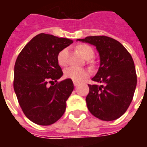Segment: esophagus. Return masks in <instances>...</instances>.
<instances>
[{"mask_svg": "<svg viewBox=\"0 0 147 147\" xmlns=\"http://www.w3.org/2000/svg\"><path fill=\"white\" fill-rule=\"evenodd\" d=\"M73 84L75 86H77V85H78V82H75V81H73Z\"/></svg>", "mask_w": 147, "mask_h": 147, "instance_id": "esophagus-1", "label": "esophagus"}]
</instances>
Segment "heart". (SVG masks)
<instances>
[{"label": "heart", "mask_w": 147, "mask_h": 147, "mask_svg": "<svg viewBox=\"0 0 147 147\" xmlns=\"http://www.w3.org/2000/svg\"><path fill=\"white\" fill-rule=\"evenodd\" d=\"M77 49L79 51L81 55L85 58V59H90L94 55V50L89 45L79 44L77 46ZM66 49H62L59 53L57 55V60L60 65H65L66 64ZM90 75V71L83 68L70 66L67 68L64 71V76L65 78H70L75 82H81L84 78L88 77Z\"/></svg>", "instance_id": "obj_1"}]
</instances>
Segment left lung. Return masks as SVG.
Listing matches in <instances>:
<instances>
[{
  "label": "left lung",
  "mask_w": 147,
  "mask_h": 147,
  "mask_svg": "<svg viewBox=\"0 0 147 147\" xmlns=\"http://www.w3.org/2000/svg\"><path fill=\"white\" fill-rule=\"evenodd\" d=\"M78 41L96 47L100 67L92 81L101 85H88L87 107L97 118L114 121L130 106L137 86V74L130 53L117 40L106 36H87Z\"/></svg>",
  "instance_id": "1"
}]
</instances>
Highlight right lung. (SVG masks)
<instances>
[{
  "mask_svg": "<svg viewBox=\"0 0 147 147\" xmlns=\"http://www.w3.org/2000/svg\"><path fill=\"white\" fill-rule=\"evenodd\" d=\"M72 40L40 33L18 55L14 65L13 88L25 116L39 125L53 124L63 115L74 89L72 81L57 82L63 72L57 55ZM56 82L49 87L48 83Z\"/></svg>",
  "mask_w": 147,
  "mask_h": 147,
  "instance_id": "right-lung-1",
  "label": "right lung"
}]
</instances>
